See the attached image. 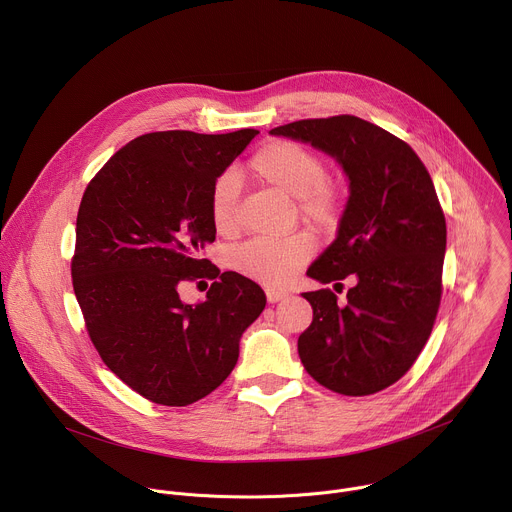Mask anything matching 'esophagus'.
<instances>
[{"instance_id": "34e87169", "label": "esophagus", "mask_w": 512, "mask_h": 512, "mask_svg": "<svg viewBox=\"0 0 512 512\" xmlns=\"http://www.w3.org/2000/svg\"><path fill=\"white\" fill-rule=\"evenodd\" d=\"M265 296H267V302H269V304H277V302H281L287 294H285V291H281V289L267 287V289H265Z\"/></svg>"}]
</instances>
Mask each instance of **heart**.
Returning <instances> with one entry per match:
<instances>
[{"mask_svg":"<svg viewBox=\"0 0 512 512\" xmlns=\"http://www.w3.org/2000/svg\"><path fill=\"white\" fill-rule=\"evenodd\" d=\"M253 174L267 186L289 198H298V206L310 223L330 227L338 218V194L324 180L322 158L302 143L277 139L265 143L251 158ZM237 180L231 174L218 178L210 192L212 227L229 235L237 229ZM316 251L308 233H296L285 239H253L231 253V267L255 281L271 287L285 285Z\"/></svg>","mask_w":512,"mask_h":512,"instance_id":"b5f03b06","label":"heart"}]
</instances>
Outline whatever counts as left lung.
<instances>
[{"label":"left lung","mask_w":512,"mask_h":512,"mask_svg":"<svg viewBox=\"0 0 512 512\" xmlns=\"http://www.w3.org/2000/svg\"><path fill=\"white\" fill-rule=\"evenodd\" d=\"M269 133L334 158L350 190L336 239L308 277L330 283L352 275L356 285L344 302L330 289L302 294L314 310L298 338L304 369L340 395L383 391L417 360L442 300L446 216L431 176L403 139L354 115Z\"/></svg>","instance_id":"obj_1"}]
</instances>
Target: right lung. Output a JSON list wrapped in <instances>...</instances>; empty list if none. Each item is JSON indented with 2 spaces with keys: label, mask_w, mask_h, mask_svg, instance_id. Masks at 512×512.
<instances>
[{
  "label": "right lung",
  "mask_w": 512,
  "mask_h": 512,
  "mask_svg": "<svg viewBox=\"0 0 512 512\" xmlns=\"http://www.w3.org/2000/svg\"><path fill=\"white\" fill-rule=\"evenodd\" d=\"M257 133L139 135L83 194L70 269L89 336L107 367L158 405L184 407L221 385L265 308L255 281L200 257L216 235L212 186ZM194 278L213 285L204 303L184 305L179 289Z\"/></svg>",
  "instance_id": "right-lung-1"
}]
</instances>
